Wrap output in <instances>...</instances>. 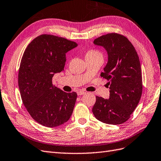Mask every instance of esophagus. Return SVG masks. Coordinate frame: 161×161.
<instances>
[{
  "instance_id": "34e87169",
  "label": "esophagus",
  "mask_w": 161,
  "mask_h": 161,
  "mask_svg": "<svg viewBox=\"0 0 161 161\" xmlns=\"http://www.w3.org/2000/svg\"><path fill=\"white\" fill-rule=\"evenodd\" d=\"M85 93H86V92H85V91L79 90V91H77V94L79 95H83V94H85Z\"/></svg>"
}]
</instances>
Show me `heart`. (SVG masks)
I'll return each instance as SVG.
<instances>
[{"mask_svg":"<svg viewBox=\"0 0 161 161\" xmlns=\"http://www.w3.org/2000/svg\"><path fill=\"white\" fill-rule=\"evenodd\" d=\"M102 55V54L99 51L95 50H89L86 51L85 54V57H93V56Z\"/></svg>","mask_w":161,"mask_h":161,"instance_id":"1","label":"heart"}]
</instances>
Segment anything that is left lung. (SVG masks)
I'll list each match as a JSON object with an SVG mask.
<instances>
[{
  "label": "left lung",
  "mask_w": 161,
  "mask_h": 161,
  "mask_svg": "<svg viewBox=\"0 0 161 161\" xmlns=\"http://www.w3.org/2000/svg\"><path fill=\"white\" fill-rule=\"evenodd\" d=\"M93 42L103 47L108 52V64L100 76L108 81L110 91L109 99L96 96L93 113L102 123H124L136 108L142 93L139 56L129 39L118 33L102 35Z\"/></svg>",
  "instance_id": "8db88e82"
}]
</instances>
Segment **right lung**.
<instances>
[{
    "label": "right lung",
    "instance_id": "1",
    "mask_svg": "<svg viewBox=\"0 0 161 161\" xmlns=\"http://www.w3.org/2000/svg\"><path fill=\"white\" fill-rule=\"evenodd\" d=\"M76 46L63 37L41 34L30 42L21 58L18 73L21 100L32 118L45 127L62 125L72 114L76 93L56 87L52 78L64 70L66 53Z\"/></svg>",
    "mask_w": 161,
    "mask_h": 161
}]
</instances>
